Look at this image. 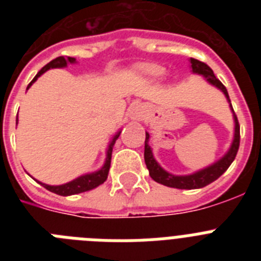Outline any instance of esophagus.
<instances>
[{
	"label": "esophagus",
	"mask_w": 261,
	"mask_h": 261,
	"mask_svg": "<svg viewBox=\"0 0 261 261\" xmlns=\"http://www.w3.org/2000/svg\"><path fill=\"white\" fill-rule=\"evenodd\" d=\"M145 115V108L142 105H136L130 108V117L135 120H141Z\"/></svg>",
	"instance_id": "esophagus-1"
}]
</instances>
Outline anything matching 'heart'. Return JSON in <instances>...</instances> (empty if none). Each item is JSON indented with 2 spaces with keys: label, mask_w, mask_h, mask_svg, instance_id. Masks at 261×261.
<instances>
[{
  "label": "heart",
  "mask_w": 261,
  "mask_h": 261,
  "mask_svg": "<svg viewBox=\"0 0 261 261\" xmlns=\"http://www.w3.org/2000/svg\"><path fill=\"white\" fill-rule=\"evenodd\" d=\"M146 73L149 75H153V77H159L163 73V69L159 68V66H149L146 69Z\"/></svg>",
  "instance_id": "1"
}]
</instances>
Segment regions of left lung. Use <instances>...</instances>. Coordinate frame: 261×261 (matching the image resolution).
<instances>
[{
	"label": "left lung",
	"instance_id": "1",
	"mask_svg": "<svg viewBox=\"0 0 261 261\" xmlns=\"http://www.w3.org/2000/svg\"><path fill=\"white\" fill-rule=\"evenodd\" d=\"M191 65H192L193 73H199V74H201L202 77L206 78V81H208L209 84L214 85V86L218 87L221 91H223V94H225L227 100H229L230 107H231L232 110L231 102H230L229 98V93H227V90L223 86L222 82L214 75L213 70H212L205 62L199 61V60L196 59H191ZM232 114H234L235 120V135L234 141H232L231 147H230V150L227 151V154H226L222 159H220L218 162L214 163V165L204 168L201 171L195 172V174L192 175H186V176H176V175L168 174L167 171H165V170L156 163V161L153 156V153H151L150 146L147 144V141H149V133H146L144 156L145 163H146V167L147 170H149V174H150L151 179L159 184H163V186L166 187H171V188H179V190H196V188H202V187L208 186V184L217 180V179L230 167V165L232 163L235 156H237L239 144H241V126H239L238 117L235 115L234 110H232Z\"/></svg>",
	"mask_w": 261,
	"mask_h": 261
}]
</instances>
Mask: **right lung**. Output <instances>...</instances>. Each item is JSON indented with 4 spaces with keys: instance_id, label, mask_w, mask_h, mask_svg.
I'll list each match as a JSON object with an SVG mask.
<instances>
[{
    "instance_id": "right-lung-1",
    "label": "right lung",
    "mask_w": 261,
    "mask_h": 261,
    "mask_svg": "<svg viewBox=\"0 0 261 261\" xmlns=\"http://www.w3.org/2000/svg\"><path fill=\"white\" fill-rule=\"evenodd\" d=\"M75 59L74 57H64V56H60L56 57L55 60H52L50 62H48L47 65L43 66L40 69L38 74L35 75V78L31 81L27 86V90L29 87L31 86L39 77H40L44 71H47L48 69L50 68H64L66 66L68 62H74ZM120 136V133H117L116 136L114 137V140L111 141L110 146H108V150H107V159H106V163L99 171L93 172V174H87L84 175V176L77 177L75 180L73 181H69L66 184H62V186H48V184H43L40 183L41 186L44 187L45 190L50 191V192L56 193V195L60 196H70V195H77V193H82V192H87V191H91L96 187H99L100 184L105 183L107 180V176H108V171H110V166H111V155H112V147H114L115 141L117 140V137Z\"/></svg>"
}]
</instances>
